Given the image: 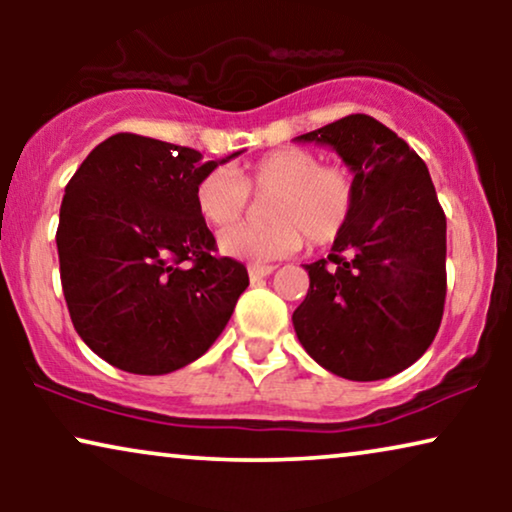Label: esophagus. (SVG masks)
<instances>
[{"mask_svg":"<svg viewBox=\"0 0 512 512\" xmlns=\"http://www.w3.org/2000/svg\"><path fill=\"white\" fill-rule=\"evenodd\" d=\"M272 270H275V265H249L251 282H256V279H263V277L272 275Z\"/></svg>","mask_w":512,"mask_h":512,"instance_id":"esophagus-1","label":"esophagus"}]
</instances>
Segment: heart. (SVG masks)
Here are the masks:
<instances>
[{
	"label": "heart",
	"instance_id": "1",
	"mask_svg": "<svg viewBox=\"0 0 512 512\" xmlns=\"http://www.w3.org/2000/svg\"><path fill=\"white\" fill-rule=\"evenodd\" d=\"M251 195L270 198V226H233L219 235V251L254 265L286 258L312 244H328L342 235L356 207V177L345 165H324L312 149L286 146L254 160L240 177L212 170L195 186V209L212 228L235 223L247 212Z\"/></svg>",
	"mask_w": 512,
	"mask_h": 512
}]
</instances>
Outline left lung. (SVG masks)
<instances>
[{"instance_id":"obj_1","label":"left lung","mask_w":512,"mask_h":512,"mask_svg":"<svg viewBox=\"0 0 512 512\" xmlns=\"http://www.w3.org/2000/svg\"><path fill=\"white\" fill-rule=\"evenodd\" d=\"M331 146L356 177V207L331 254L305 265L293 328L319 366L354 382L401 373L436 338L445 307L447 223L424 160L373 116L296 137Z\"/></svg>"}]
</instances>
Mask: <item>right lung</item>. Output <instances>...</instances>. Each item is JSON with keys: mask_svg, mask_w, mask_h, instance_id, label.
<instances>
[{"mask_svg": "<svg viewBox=\"0 0 512 512\" xmlns=\"http://www.w3.org/2000/svg\"><path fill=\"white\" fill-rule=\"evenodd\" d=\"M240 153L205 163L188 146L118 132L69 179L55 235L62 291L76 333L100 359L165 375L223 333L249 275L214 256L195 186Z\"/></svg>", "mask_w": 512, "mask_h": 512, "instance_id": "right-lung-1", "label": "right lung"}]
</instances>
